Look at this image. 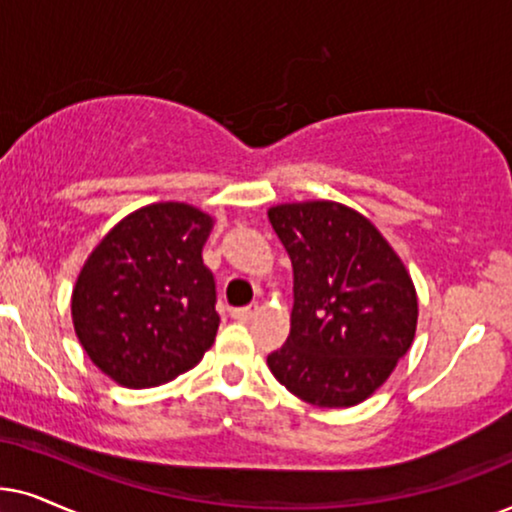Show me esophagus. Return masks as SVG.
<instances>
[{"label": "esophagus", "instance_id": "34e87169", "mask_svg": "<svg viewBox=\"0 0 512 512\" xmlns=\"http://www.w3.org/2000/svg\"><path fill=\"white\" fill-rule=\"evenodd\" d=\"M257 313V304H250V306H243V309H234L231 311V318L234 320H241V323H245V320H250L252 316Z\"/></svg>", "mask_w": 512, "mask_h": 512}]
</instances>
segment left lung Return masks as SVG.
Segmentation results:
<instances>
[{
	"label": "left lung",
	"instance_id": "obj_1",
	"mask_svg": "<svg viewBox=\"0 0 512 512\" xmlns=\"http://www.w3.org/2000/svg\"><path fill=\"white\" fill-rule=\"evenodd\" d=\"M269 222L295 276L290 335L269 353L274 377L318 407H351L410 351L417 290L379 229L335 201L283 203Z\"/></svg>",
	"mask_w": 512,
	"mask_h": 512
}]
</instances>
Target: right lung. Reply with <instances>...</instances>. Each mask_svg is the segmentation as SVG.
I'll list each match as a JSON object with an SVG mask.
<instances>
[{"label": "right lung", "mask_w": 512, "mask_h": 512, "mask_svg": "<svg viewBox=\"0 0 512 512\" xmlns=\"http://www.w3.org/2000/svg\"><path fill=\"white\" fill-rule=\"evenodd\" d=\"M213 217L187 203H152L102 238L72 290L86 356L128 388L166 384L215 342V278L201 250Z\"/></svg>", "instance_id": "right-lung-1"}]
</instances>
